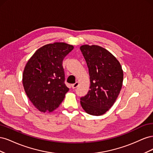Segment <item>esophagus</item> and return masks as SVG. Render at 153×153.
Masks as SVG:
<instances>
[{"mask_svg":"<svg viewBox=\"0 0 153 153\" xmlns=\"http://www.w3.org/2000/svg\"><path fill=\"white\" fill-rule=\"evenodd\" d=\"M78 85H79V82H76V83H75V84H72V87L73 88V89H75V88H76Z\"/></svg>","mask_w":153,"mask_h":153,"instance_id":"esophagus-1","label":"esophagus"}]
</instances>
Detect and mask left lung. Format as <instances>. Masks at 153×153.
Segmentation results:
<instances>
[{"mask_svg": "<svg viewBox=\"0 0 153 153\" xmlns=\"http://www.w3.org/2000/svg\"><path fill=\"white\" fill-rule=\"evenodd\" d=\"M80 50L89 68L91 82L90 90L80 98V104L87 114L99 116L112 107L120 93L122 66L114 55L100 46L84 45Z\"/></svg>", "mask_w": 153, "mask_h": 153, "instance_id": "left-lung-1", "label": "left lung"}]
</instances>
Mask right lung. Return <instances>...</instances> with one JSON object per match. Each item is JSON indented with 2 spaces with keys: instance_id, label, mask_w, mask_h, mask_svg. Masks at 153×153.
<instances>
[{
  "instance_id": "obj_1",
  "label": "right lung",
  "mask_w": 153,
  "mask_h": 153,
  "mask_svg": "<svg viewBox=\"0 0 153 153\" xmlns=\"http://www.w3.org/2000/svg\"><path fill=\"white\" fill-rule=\"evenodd\" d=\"M74 48L55 42L37 50L27 61L22 82L32 103L41 112H52L65 98L69 88L64 84V58Z\"/></svg>"
}]
</instances>
